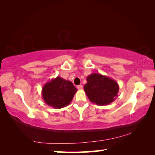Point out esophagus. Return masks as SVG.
Segmentation results:
<instances>
[{"label": "esophagus", "mask_w": 155, "mask_h": 155, "mask_svg": "<svg viewBox=\"0 0 155 155\" xmlns=\"http://www.w3.org/2000/svg\"><path fill=\"white\" fill-rule=\"evenodd\" d=\"M77 89L78 90H82L83 89V85H77Z\"/></svg>", "instance_id": "esophagus-1"}]
</instances>
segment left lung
<instances>
[{
	"label": "left lung",
	"instance_id": "obj_1",
	"mask_svg": "<svg viewBox=\"0 0 155 155\" xmlns=\"http://www.w3.org/2000/svg\"><path fill=\"white\" fill-rule=\"evenodd\" d=\"M83 88L91 103L101 106L114 102L119 91V85L116 81L99 73L89 75Z\"/></svg>",
	"mask_w": 155,
	"mask_h": 155
}]
</instances>
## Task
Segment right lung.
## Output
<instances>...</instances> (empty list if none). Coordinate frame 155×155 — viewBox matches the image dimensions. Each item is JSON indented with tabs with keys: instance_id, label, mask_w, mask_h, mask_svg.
I'll list each match as a JSON object with an SVG mask.
<instances>
[{
	"instance_id": "1",
	"label": "right lung",
	"mask_w": 155,
	"mask_h": 155,
	"mask_svg": "<svg viewBox=\"0 0 155 155\" xmlns=\"http://www.w3.org/2000/svg\"><path fill=\"white\" fill-rule=\"evenodd\" d=\"M77 91L71 81L58 76L43 86L41 94L46 104L54 109H61L71 103Z\"/></svg>"
}]
</instances>
